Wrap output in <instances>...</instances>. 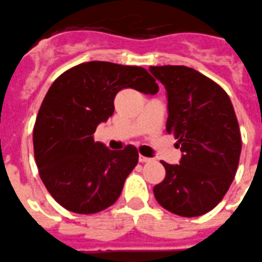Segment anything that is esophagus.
<instances>
[{"instance_id": "esophagus-1", "label": "esophagus", "mask_w": 262, "mask_h": 262, "mask_svg": "<svg viewBox=\"0 0 262 262\" xmlns=\"http://www.w3.org/2000/svg\"><path fill=\"white\" fill-rule=\"evenodd\" d=\"M138 159H140L141 163H146V162H151V158H147V157H143L142 154H140V157H138Z\"/></svg>"}]
</instances>
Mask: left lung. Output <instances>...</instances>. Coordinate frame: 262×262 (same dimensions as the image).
Masks as SVG:
<instances>
[{
	"instance_id": "obj_1",
	"label": "left lung",
	"mask_w": 262,
	"mask_h": 262,
	"mask_svg": "<svg viewBox=\"0 0 262 262\" xmlns=\"http://www.w3.org/2000/svg\"><path fill=\"white\" fill-rule=\"evenodd\" d=\"M168 99L166 130L183 152L180 164L162 162L166 178L154 187L157 201L180 216H200L222 201L234 180L242 136L230 98L197 70L180 65L150 67Z\"/></svg>"
}]
</instances>
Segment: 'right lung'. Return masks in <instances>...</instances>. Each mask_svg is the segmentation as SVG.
Returning <instances> with one entry per match:
<instances>
[{
  "label": "right lung",
  "mask_w": 262,
  "mask_h": 262,
  "mask_svg": "<svg viewBox=\"0 0 262 262\" xmlns=\"http://www.w3.org/2000/svg\"><path fill=\"white\" fill-rule=\"evenodd\" d=\"M124 89L151 95L159 90L143 68L90 61L63 72L40 105L35 160L47 190L67 210L95 214L114 205L138 163L133 145L115 151L93 137L114 115L115 96Z\"/></svg>",
  "instance_id": "right-lung-1"
}]
</instances>
